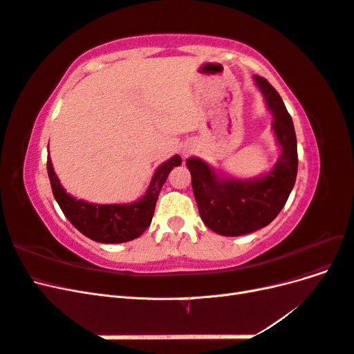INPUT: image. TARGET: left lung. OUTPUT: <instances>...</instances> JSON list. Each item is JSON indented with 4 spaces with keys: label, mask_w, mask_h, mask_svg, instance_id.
<instances>
[{
    "label": "left lung",
    "mask_w": 354,
    "mask_h": 354,
    "mask_svg": "<svg viewBox=\"0 0 354 354\" xmlns=\"http://www.w3.org/2000/svg\"><path fill=\"white\" fill-rule=\"evenodd\" d=\"M267 109L273 115V131L281 156L269 173L250 180L220 177L199 158L186 159L192 187L202 221L223 236H241L272 223L281 212L295 185L298 155L292 118L266 78L255 75Z\"/></svg>",
    "instance_id": "8db88e82"
}]
</instances>
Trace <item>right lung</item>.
I'll return each mask as SVG.
<instances>
[{
  "instance_id": "right-lung-1",
  "label": "right lung",
  "mask_w": 354,
  "mask_h": 354,
  "mask_svg": "<svg viewBox=\"0 0 354 354\" xmlns=\"http://www.w3.org/2000/svg\"><path fill=\"white\" fill-rule=\"evenodd\" d=\"M178 165H181V158L178 155H174L164 164H160L142 199L133 203L100 205V203H91L71 196L62 187L50 156L47 158L51 190L60 209L82 234L102 243H122L133 241L151 226L159 192L171 169Z\"/></svg>"
}]
</instances>
